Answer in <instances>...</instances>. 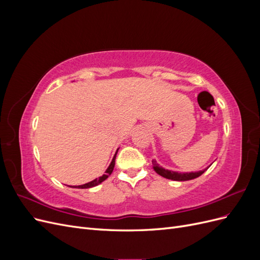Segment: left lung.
I'll return each instance as SVG.
<instances>
[{
	"label": "left lung",
	"mask_w": 260,
	"mask_h": 260,
	"mask_svg": "<svg viewBox=\"0 0 260 260\" xmlns=\"http://www.w3.org/2000/svg\"><path fill=\"white\" fill-rule=\"evenodd\" d=\"M153 167L154 170L158 174L159 176L166 178V179H170V180H175V181H187V180H192L198 178L200 176H202L204 172H205L209 167H207L206 169L198 171V172H177V171H171V170H167V169H164L162 167H160L158 164L156 162V160H153Z\"/></svg>",
	"instance_id": "left-lung-1"
}]
</instances>
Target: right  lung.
<instances>
[{"label":"right lung","mask_w":260,"mask_h":260,"mask_svg":"<svg viewBox=\"0 0 260 260\" xmlns=\"http://www.w3.org/2000/svg\"><path fill=\"white\" fill-rule=\"evenodd\" d=\"M117 152H118V149H117ZM117 152H116V154H115V156H114V158H113V160H112L111 165H109V167L106 169V171H105V175H103V176L100 177V178H96L95 180L91 181V182H89V183H85V184H82V185H78V186H70V187H76V188H89V187L96 186V185H99L100 183L103 182L104 180H106L109 176L112 175V172H113L114 167H115V159H116Z\"/></svg>","instance_id":"right-lung-1"}]
</instances>
